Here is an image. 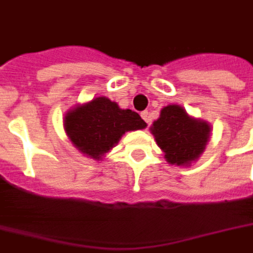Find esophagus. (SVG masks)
I'll return each mask as SVG.
<instances>
[{
    "label": "esophagus",
    "instance_id": "1",
    "mask_svg": "<svg viewBox=\"0 0 253 253\" xmlns=\"http://www.w3.org/2000/svg\"><path fill=\"white\" fill-rule=\"evenodd\" d=\"M141 116H142V119H143L144 122L147 123L148 125L151 124V116H150V112H148L147 110H144V111H142L141 112Z\"/></svg>",
    "mask_w": 253,
    "mask_h": 253
}]
</instances>
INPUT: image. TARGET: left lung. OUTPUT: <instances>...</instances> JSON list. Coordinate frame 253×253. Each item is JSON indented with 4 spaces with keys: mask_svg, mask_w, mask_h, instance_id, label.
<instances>
[{
    "mask_svg": "<svg viewBox=\"0 0 253 253\" xmlns=\"http://www.w3.org/2000/svg\"><path fill=\"white\" fill-rule=\"evenodd\" d=\"M171 165L189 166L197 161L210 141V124L192 118L182 106H165L150 128Z\"/></svg>",
    "mask_w": 253,
    "mask_h": 253,
    "instance_id": "1",
    "label": "left lung"
}]
</instances>
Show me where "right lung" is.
Instances as JSON below:
<instances>
[{
  "label": "right lung",
  "instance_id": "obj_1",
  "mask_svg": "<svg viewBox=\"0 0 253 253\" xmlns=\"http://www.w3.org/2000/svg\"><path fill=\"white\" fill-rule=\"evenodd\" d=\"M147 124L135 111L120 109L102 96L69 110L64 128L74 147L89 159H103L115 147L125 131L144 129Z\"/></svg>",
  "mask_w": 253,
  "mask_h": 253
}]
</instances>
